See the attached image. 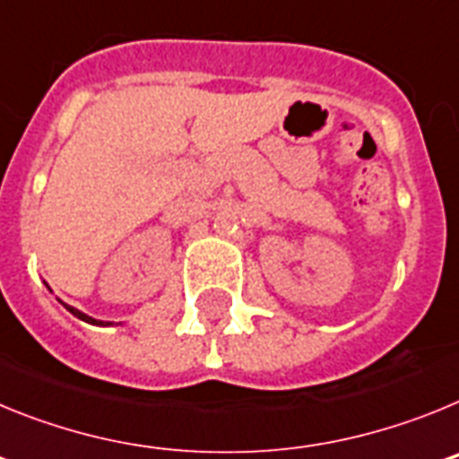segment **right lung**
<instances>
[{
  "mask_svg": "<svg viewBox=\"0 0 459 459\" xmlns=\"http://www.w3.org/2000/svg\"><path fill=\"white\" fill-rule=\"evenodd\" d=\"M59 303H62V306L66 307V310L71 312V315H75V317H78V319H82V322H87V324H93V326H112V322H100V319H93V317H89V315H84V312H80L78 307L66 306V303H64V301H59Z\"/></svg>",
  "mask_w": 459,
  "mask_h": 459,
  "instance_id": "right-lung-1",
  "label": "right lung"
}]
</instances>
